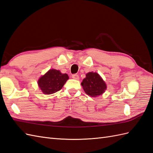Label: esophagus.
I'll use <instances>...</instances> for the list:
<instances>
[{"instance_id":"obj_1","label":"esophagus","mask_w":153,"mask_h":153,"mask_svg":"<svg viewBox=\"0 0 153 153\" xmlns=\"http://www.w3.org/2000/svg\"><path fill=\"white\" fill-rule=\"evenodd\" d=\"M79 75L78 74H73L72 75V78L75 79H79Z\"/></svg>"}]
</instances>
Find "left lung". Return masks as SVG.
Instances as JSON below:
<instances>
[{"instance_id": "1", "label": "left lung", "mask_w": 153, "mask_h": 153, "mask_svg": "<svg viewBox=\"0 0 153 153\" xmlns=\"http://www.w3.org/2000/svg\"><path fill=\"white\" fill-rule=\"evenodd\" d=\"M81 85L85 93L91 97H96L102 94L106 89V85L99 74L96 72L87 74Z\"/></svg>"}]
</instances>
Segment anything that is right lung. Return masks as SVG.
Listing matches in <instances>:
<instances>
[{
  "mask_svg": "<svg viewBox=\"0 0 153 153\" xmlns=\"http://www.w3.org/2000/svg\"><path fill=\"white\" fill-rule=\"evenodd\" d=\"M68 78L66 74H61L59 70L51 69L39 79L38 83L44 94H51L61 89Z\"/></svg>",
  "mask_w": 153,
  "mask_h": 153,
  "instance_id": "obj_1",
  "label": "right lung"
}]
</instances>
